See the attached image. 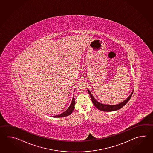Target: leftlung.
Returning <instances> with one entry per match:
<instances>
[{
  "label": "left lung",
  "mask_w": 153,
  "mask_h": 153,
  "mask_svg": "<svg viewBox=\"0 0 153 153\" xmlns=\"http://www.w3.org/2000/svg\"><path fill=\"white\" fill-rule=\"evenodd\" d=\"M88 92L89 94L90 95L91 97V101L92 102V103H94V106L97 108L98 110H100L101 111H117L119 110L120 108L124 107L125 104L127 103V102L129 101L130 98L131 97L132 95L133 94V92H132V93L131 94L129 97L126 98L125 101H123V102H121L119 104H115V105H108V104H102L100 103L99 102H98L97 100H96L94 97V96H92V94H91V92L88 90Z\"/></svg>",
  "instance_id": "obj_1"
}]
</instances>
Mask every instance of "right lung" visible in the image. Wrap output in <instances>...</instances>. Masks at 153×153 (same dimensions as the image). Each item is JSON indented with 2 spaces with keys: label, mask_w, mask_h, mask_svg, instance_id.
<instances>
[{
  "label": "right lung",
  "mask_w": 153,
  "mask_h": 153,
  "mask_svg": "<svg viewBox=\"0 0 153 153\" xmlns=\"http://www.w3.org/2000/svg\"><path fill=\"white\" fill-rule=\"evenodd\" d=\"M75 99H74V96H73V99H72V102H71V104L70 105V106L68 108L65 112L62 113L61 114H59V115H55V116H53V117H66V116H68L69 115H70V114L72 113V112H73V111L74 110V105H75Z\"/></svg>",
  "instance_id": "obj_1"
}]
</instances>
